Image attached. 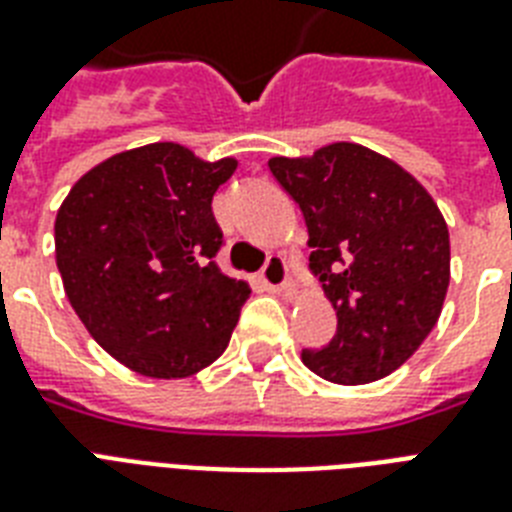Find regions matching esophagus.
<instances>
[{"instance_id":"34e87169","label":"esophagus","mask_w":512,"mask_h":512,"mask_svg":"<svg viewBox=\"0 0 512 512\" xmlns=\"http://www.w3.org/2000/svg\"><path fill=\"white\" fill-rule=\"evenodd\" d=\"M260 281H263V287L271 289V292H279V289H284L289 281L287 263H284L279 255L268 257V263H265V268L260 271Z\"/></svg>"}]
</instances>
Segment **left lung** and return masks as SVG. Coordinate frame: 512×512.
Listing matches in <instances>:
<instances>
[{"mask_svg":"<svg viewBox=\"0 0 512 512\" xmlns=\"http://www.w3.org/2000/svg\"><path fill=\"white\" fill-rule=\"evenodd\" d=\"M273 177L308 225L311 271L337 311L335 337L303 364L364 385L404 364L436 327L449 287V228L406 170L356 143L273 156Z\"/></svg>","mask_w":512,"mask_h":512,"instance_id":"obj_1","label":"left lung"}]
</instances>
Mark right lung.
<instances>
[{
    "label": "right lung",
    "instance_id": "1",
    "mask_svg": "<svg viewBox=\"0 0 512 512\" xmlns=\"http://www.w3.org/2000/svg\"><path fill=\"white\" fill-rule=\"evenodd\" d=\"M233 170L236 159L201 162L151 143L92 167L60 204L55 260L68 303L132 372L191 377L228 348L249 287L217 268L212 196Z\"/></svg>",
    "mask_w": 512,
    "mask_h": 512
}]
</instances>
